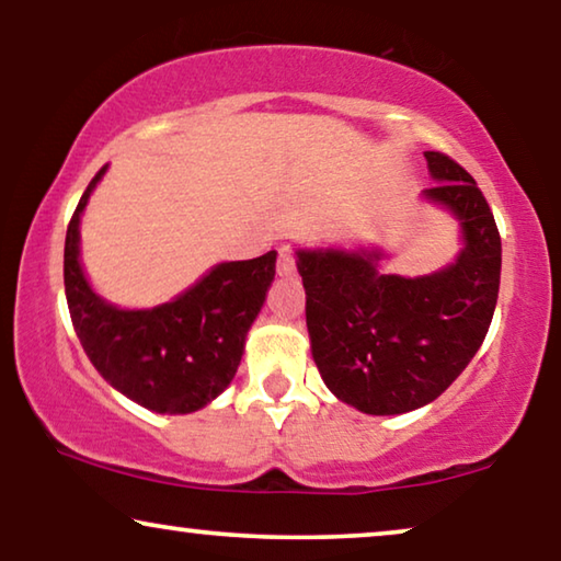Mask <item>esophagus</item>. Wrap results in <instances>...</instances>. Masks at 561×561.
I'll return each instance as SVG.
<instances>
[{
  "label": "esophagus",
  "instance_id": "34e87169",
  "mask_svg": "<svg viewBox=\"0 0 561 561\" xmlns=\"http://www.w3.org/2000/svg\"><path fill=\"white\" fill-rule=\"evenodd\" d=\"M278 273L280 275H294L296 273V250L294 248H280L278 250Z\"/></svg>",
  "mask_w": 561,
  "mask_h": 561
}]
</instances>
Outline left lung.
<instances>
[{"label": "left lung", "instance_id": "1", "mask_svg": "<svg viewBox=\"0 0 561 561\" xmlns=\"http://www.w3.org/2000/svg\"><path fill=\"white\" fill-rule=\"evenodd\" d=\"M424 194L462 225L465 250L426 278L382 275L367 252H298L311 355L340 401L373 416L432 403L485 340L501 288V232L457 160L426 152Z\"/></svg>", "mask_w": 561, "mask_h": 561}]
</instances>
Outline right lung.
<instances>
[{
	"label": "right lung",
	"instance_id": "right-lung-1",
	"mask_svg": "<svg viewBox=\"0 0 561 561\" xmlns=\"http://www.w3.org/2000/svg\"><path fill=\"white\" fill-rule=\"evenodd\" d=\"M66 232L64 283L76 334L91 365L129 401L156 413H191L214 401L242 359L244 336L275 275V252L221 263L194 288L150 311H122L89 288L79 263V217Z\"/></svg>",
	"mask_w": 561,
	"mask_h": 561
}]
</instances>
